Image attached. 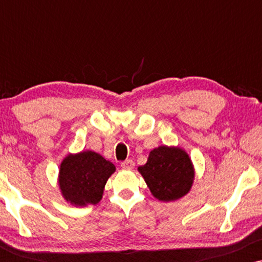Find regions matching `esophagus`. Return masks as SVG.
Returning a JSON list of instances; mask_svg holds the SVG:
<instances>
[{
	"instance_id": "34e87169",
	"label": "esophagus",
	"mask_w": 262,
	"mask_h": 262,
	"mask_svg": "<svg viewBox=\"0 0 262 262\" xmlns=\"http://www.w3.org/2000/svg\"><path fill=\"white\" fill-rule=\"evenodd\" d=\"M134 167L135 162L132 160H126L124 162H121V168H124V169H134Z\"/></svg>"
}]
</instances>
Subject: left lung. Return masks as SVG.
I'll use <instances>...</instances> for the list:
<instances>
[{
    "instance_id": "left-lung-1",
    "label": "left lung",
    "mask_w": 262,
    "mask_h": 262,
    "mask_svg": "<svg viewBox=\"0 0 262 262\" xmlns=\"http://www.w3.org/2000/svg\"><path fill=\"white\" fill-rule=\"evenodd\" d=\"M151 194L161 202H175L191 191L194 167L179 146L161 145L151 150L144 166L138 167Z\"/></svg>"
}]
</instances>
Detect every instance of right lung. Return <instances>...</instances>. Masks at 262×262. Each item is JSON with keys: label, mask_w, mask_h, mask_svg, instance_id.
Masks as SVG:
<instances>
[{"label": "right lung", "mask_w": 262, "mask_h": 262, "mask_svg": "<svg viewBox=\"0 0 262 262\" xmlns=\"http://www.w3.org/2000/svg\"><path fill=\"white\" fill-rule=\"evenodd\" d=\"M114 171L112 162L92 150L69 154L59 167L60 193L74 206L95 205L102 199L106 182Z\"/></svg>", "instance_id": "add662e5"}]
</instances>
